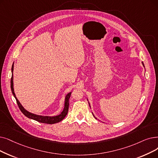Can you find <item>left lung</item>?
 <instances>
[{
  "label": "left lung",
  "mask_w": 158,
  "mask_h": 158,
  "mask_svg": "<svg viewBox=\"0 0 158 158\" xmlns=\"http://www.w3.org/2000/svg\"><path fill=\"white\" fill-rule=\"evenodd\" d=\"M143 65L144 66V64H143ZM89 105H90V104H89ZM94 117H95V116H94Z\"/></svg>",
  "instance_id": "8db88e82"
}]
</instances>
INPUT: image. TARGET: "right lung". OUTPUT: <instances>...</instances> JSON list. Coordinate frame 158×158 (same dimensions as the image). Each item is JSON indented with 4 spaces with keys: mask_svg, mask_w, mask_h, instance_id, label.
Wrapping results in <instances>:
<instances>
[{
    "mask_svg": "<svg viewBox=\"0 0 158 158\" xmlns=\"http://www.w3.org/2000/svg\"><path fill=\"white\" fill-rule=\"evenodd\" d=\"M13 64L12 65V68H11V72H12V75H11V92L12 94L14 96L17 103L19 106V109L20 110V111L23 112V114L26 116L27 118H28L30 119L35 120L38 122L40 123H46V124H54V123H57L60 122V121H62L65 117L66 115L68 114V108H69V99L70 98V95L72 92L68 93L66 98H65V102H64V107L63 109V111L60 113V114L56 115V116H53V117H50V116H43V115H35L31 114L29 112H28L24 108V107L21 105V104L20 103V102L19 101V100L17 99L15 94L14 93V89H13Z\"/></svg>",
    "mask_w": 158,
    "mask_h": 158,
    "instance_id": "right-lung-1",
    "label": "right lung"
}]
</instances>
